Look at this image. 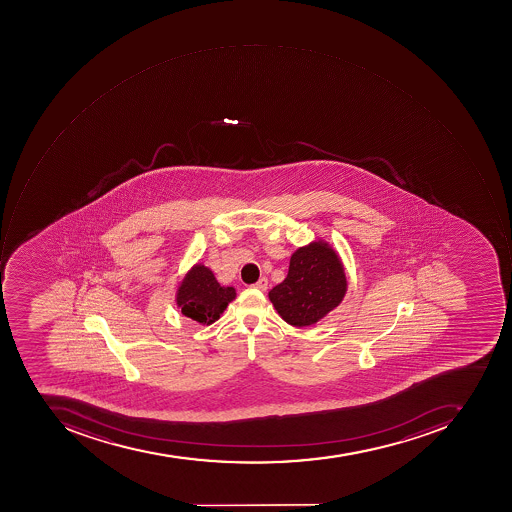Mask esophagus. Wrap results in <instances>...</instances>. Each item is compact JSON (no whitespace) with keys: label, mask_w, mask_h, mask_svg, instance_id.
<instances>
[{"label":"esophagus","mask_w":512,"mask_h":512,"mask_svg":"<svg viewBox=\"0 0 512 512\" xmlns=\"http://www.w3.org/2000/svg\"><path fill=\"white\" fill-rule=\"evenodd\" d=\"M254 288L260 289V291H266V289H268V279L261 277V279L255 283Z\"/></svg>","instance_id":"1"}]
</instances>
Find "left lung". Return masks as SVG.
I'll use <instances>...</instances> for the list:
<instances>
[{
  "label": "left lung",
  "instance_id": "1",
  "mask_svg": "<svg viewBox=\"0 0 512 512\" xmlns=\"http://www.w3.org/2000/svg\"><path fill=\"white\" fill-rule=\"evenodd\" d=\"M346 293L341 258L327 241L316 240L291 255L288 275L269 291V300L289 325L310 327L335 310Z\"/></svg>",
  "mask_w": 512,
  "mask_h": 512
}]
</instances>
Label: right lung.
Segmentation results:
<instances>
[{"label":"right lung","mask_w":512,"mask_h":512,"mask_svg":"<svg viewBox=\"0 0 512 512\" xmlns=\"http://www.w3.org/2000/svg\"><path fill=\"white\" fill-rule=\"evenodd\" d=\"M237 297L233 286H221L212 269L196 263L177 286L176 304L182 314L202 325L218 321Z\"/></svg>","instance_id":"add662e5"}]
</instances>
